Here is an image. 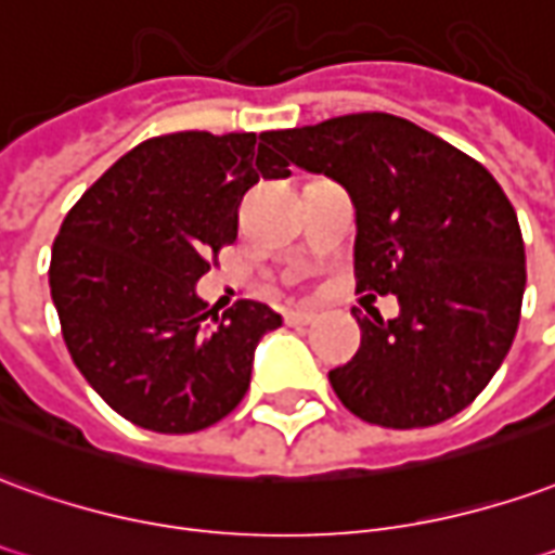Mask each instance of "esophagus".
Here are the masks:
<instances>
[{"mask_svg":"<svg viewBox=\"0 0 555 555\" xmlns=\"http://www.w3.org/2000/svg\"><path fill=\"white\" fill-rule=\"evenodd\" d=\"M315 318L318 315L312 309H288V312H285V321H288L291 327H306V324H312Z\"/></svg>","mask_w":555,"mask_h":555,"instance_id":"34e87169","label":"esophagus"}]
</instances>
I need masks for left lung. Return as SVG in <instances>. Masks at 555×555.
<instances>
[{"label":"left lung","mask_w":555,"mask_h":555,"mask_svg":"<svg viewBox=\"0 0 555 555\" xmlns=\"http://www.w3.org/2000/svg\"><path fill=\"white\" fill-rule=\"evenodd\" d=\"M288 162L345 185L358 210V291L397 294L399 315L351 309L360 348L331 370L360 421L421 429L460 414L502 366L520 324L526 251L493 173L393 114L276 131Z\"/></svg>","instance_id":"obj_1"}]
</instances>
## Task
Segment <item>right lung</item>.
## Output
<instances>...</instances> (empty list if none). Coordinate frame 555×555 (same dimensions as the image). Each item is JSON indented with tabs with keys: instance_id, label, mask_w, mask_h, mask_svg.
I'll list each match as a JSON object with an SVG mask.
<instances>
[{
	"instance_id": "add662e5",
	"label": "right lung",
	"mask_w": 555,
	"mask_h": 555,
	"mask_svg": "<svg viewBox=\"0 0 555 555\" xmlns=\"http://www.w3.org/2000/svg\"><path fill=\"white\" fill-rule=\"evenodd\" d=\"M288 165L276 131H173L129 150L65 216L50 255L62 339L134 426L197 433L246 397L255 345L282 318L255 300L219 318L195 282L237 240L243 195Z\"/></svg>"
}]
</instances>
